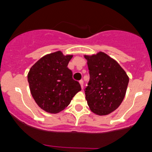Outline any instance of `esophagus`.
<instances>
[{
  "label": "esophagus",
  "mask_w": 152,
  "mask_h": 152,
  "mask_svg": "<svg viewBox=\"0 0 152 152\" xmlns=\"http://www.w3.org/2000/svg\"><path fill=\"white\" fill-rule=\"evenodd\" d=\"M79 83H80V87H81V88H83V84H84V81H83V80H79Z\"/></svg>",
  "instance_id": "obj_1"
}]
</instances>
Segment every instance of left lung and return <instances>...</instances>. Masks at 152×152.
Here are the masks:
<instances>
[{
    "mask_svg": "<svg viewBox=\"0 0 152 152\" xmlns=\"http://www.w3.org/2000/svg\"><path fill=\"white\" fill-rule=\"evenodd\" d=\"M84 58L90 74L84 89L90 110L99 116L108 115L123 102L129 78L119 63L104 52Z\"/></svg>",
    "mask_w": 152,
    "mask_h": 152,
    "instance_id": "left-lung-1",
    "label": "left lung"
}]
</instances>
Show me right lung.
<instances>
[{"mask_svg": "<svg viewBox=\"0 0 152 152\" xmlns=\"http://www.w3.org/2000/svg\"><path fill=\"white\" fill-rule=\"evenodd\" d=\"M72 57L58 51L42 57L29 69L27 78L31 94L45 112L58 113L63 110L81 90L68 68Z\"/></svg>", "mask_w": 152, "mask_h": 152, "instance_id": "add662e5", "label": "right lung"}]
</instances>
